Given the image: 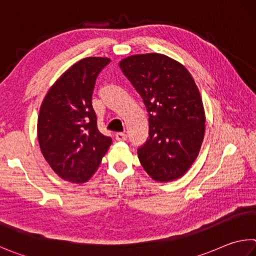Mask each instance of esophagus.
I'll list each match as a JSON object with an SVG mask.
<instances>
[{
    "label": "esophagus",
    "mask_w": 256,
    "mask_h": 256,
    "mask_svg": "<svg viewBox=\"0 0 256 256\" xmlns=\"http://www.w3.org/2000/svg\"><path fill=\"white\" fill-rule=\"evenodd\" d=\"M115 138L118 141H125L128 138V136L123 132H118V133L115 134Z\"/></svg>",
    "instance_id": "esophagus-1"
}]
</instances>
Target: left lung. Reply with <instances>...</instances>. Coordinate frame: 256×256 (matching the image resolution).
Here are the masks:
<instances>
[{
  "instance_id": "8db88e82",
  "label": "left lung",
  "mask_w": 256,
  "mask_h": 256,
  "mask_svg": "<svg viewBox=\"0 0 256 256\" xmlns=\"http://www.w3.org/2000/svg\"><path fill=\"white\" fill-rule=\"evenodd\" d=\"M118 66L148 113V138L138 150L143 169L158 182L181 178L196 161L206 128L192 76L176 60L156 52L128 56Z\"/></svg>"
}]
</instances>
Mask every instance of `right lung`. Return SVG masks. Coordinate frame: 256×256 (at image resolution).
<instances>
[{
    "instance_id": "1",
    "label": "right lung",
    "mask_w": 256,
    "mask_h": 256,
    "mask_svg": "<svg viewBox=\"0 0 256 256\" xmlns=\"http://www.w3.org/2000/svg\"><path fill=\"white\" fill-rule=\"evenodd\" d=\"M110 62L88 57L74 64L41 104L36 128L41 152L51 169L72 184L90 180L112 144V138L98 131L92 105L96 78Z\"/></svg>"
}]
</instances>
